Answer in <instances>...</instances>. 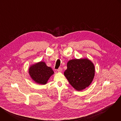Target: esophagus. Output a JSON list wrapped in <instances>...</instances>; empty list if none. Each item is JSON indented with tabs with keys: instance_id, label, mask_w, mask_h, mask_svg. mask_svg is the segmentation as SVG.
Masks as SVG:
<instances>
[{
	"instance_id": "1",
	"label": "esophagus",
	"mask_w": 121,
	"mask_h": 121,
	"mask_svg": "<svg viewBox=\"0 0 121 121\" xmlns=\"http://www.w3.org/2000/svg\"><path fill=\"white\" fill-rule=\"evenodd\" d=\"M62 68H61V67H59L58 69H57V71H58V72H61L62 71Z\"/></svg>"
}]
</instances>
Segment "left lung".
I'll list each match as a JSON object with an SVG mask.
<instances>
[{"instance_id": "left-lung-1", "label": "left lung", "mask_w": 121, "mask_h": 121, "mask_svg": "<svg viewBox=\"0 0 121 121\" xmlns=\"http://www.w3.org/2000/svg\"><path fill=\"white\" fill-rule=\"evenodd\" d=\"M95 75L93 64L88 59H72L67 64L64 75L70 85L78 91L90 85Z\"/></svg>"}]
</instances>
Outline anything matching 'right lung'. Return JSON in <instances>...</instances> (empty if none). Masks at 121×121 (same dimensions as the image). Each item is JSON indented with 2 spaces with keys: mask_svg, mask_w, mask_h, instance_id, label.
Here are the masks:
<instances>
[{
  "mask_svg": "<svg viewBox=\"0 0 121 121\" xmlns=\"http://www.w3.org/2000/svg\"><path fill=\"white\" fill-rule=\"evenodd\" d=\"M29 72L31 78L40 84H45L54 72L51 67L43 62L34 64L29 68Z\"/></svg>",
  "mask_w": 121,
  "mask_h": 121,
  "instance_id": "1",
  "label": "right lung"
}]
</instances>
